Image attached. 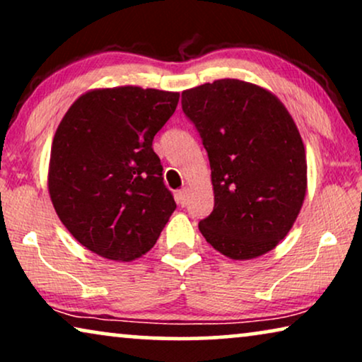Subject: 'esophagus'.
<instances>
[{"label":"esophagus","instance_id":"1","mask_svg":"<svg viewBox=\"0 0 362 362\" xmlns=\"http://www.w3.org/2000/svg\"><path fill=\"white\" fill-rule=\"evenodd\" d=\"M187 199H189V189H187V187H182L181 191H177V194H176L177 204L186 206L187 204Z\"/></svg>","mask_w":362,"mask_h":362}]
</instances>
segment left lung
Wrapping results in <instances>:
<instances>
[{"instance_id": "obj_1", "label": "left lung", "mask_w": 362, "mask_h": 362, "mask_svg": "<svg viewBox=\"0 0 362 362\" xmlns=\"http://www.w3.org/2000/svg\"><path fill=\"white\" fill-rule=\"evenodd\" d=\"M211 165L214 209L204 239L232 260L275 249L293 227L306 194V155L293 118L267 88L221 78L182 92Z\"/></svg>"}]
</instances>
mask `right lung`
<instances>
[{
	"mask_svg": "<svg viewBox=\"0 0 362 362\" xmlns=\"http://www.w3.org/2000/svg\"><path fill=\"white\" fill-rule=\"evenodd\" d=\"M177 102V92L156 88H93L59 123L49 196L66 229L93 254L115 262L140 259L175 212L151 145Z\"/></svg>",
	"mask_w": 362,
	"mask_h": 362,
	"instance_id": "obj_1",
	"label": "right lung"
}]
</instances>
